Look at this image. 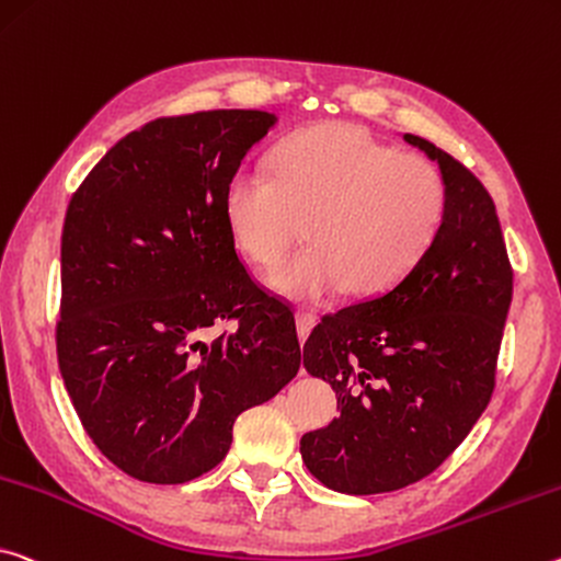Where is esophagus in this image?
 <instances>
[{
	"instance_id": "34e87169",
	"label": "esophagus",
	"mask_w": 561,
	"mask_h": 561,
	"mask_svg": "<svg viewBox=\"0 0 561 561\" xmlns=\"http://www.w3.org/2000/svg\"><path fill=\"white\" fill-rule=\"evenodd\" d=\"M314 324H317V314L312 312V309H297V329H299L301 340H307Z\"/></svg>"
}]
</instances>
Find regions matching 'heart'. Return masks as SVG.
Instances as JSON below:
<instances>
[{
	"label": "heart",
	"mask_w": 561,
	"mask_h": 561,
	"mask_svg": "<svg viewBox=\"0 0 561 561\" xmlns=\"http://www.w3.org/2000/svg\"><path fill=\"white\" fill-rule=\"evenodd\" d=\"M221 207L237 249L260 270L279 264L307 219L309 247L272 274L284 295L319 299L346 287L377 297L402 284L437 242L447 184L426 159L357 124L329 122L279 141L272 174L234 172Z\"/></svg>",
	"instance_id": "obj_1"
}]
</instances>
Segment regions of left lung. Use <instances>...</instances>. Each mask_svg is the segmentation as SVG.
Returning <instances> with one entry per match:
<instances>
[{"label": "left lung", "mask_w": 561, "mask_h": 561, "mask_svg": "<svg viewBox=\"0 0 561 561\" xmlns=\"http://www.w3.org/2000/svg\"><path fill=\"white\" fill-rule=\"evenodd\" d=\"M439 164L447 217L420 266L385 295L322 317L305 367L336 392L340 416L301 437L324 486L381 494L432 474L472 432L494 392L512 264L484 184L422 137Z\"/></svg>", "instance_id": "1"}]
</instances>
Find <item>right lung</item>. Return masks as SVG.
I'll use <instances>...</instances> for the list:
<instances>
[{
  "mask_svg": "<svg viewBox=\"0 0 561 561\" xmlns=\"http://www.w3.org/2000/svg\"><path fill=\"white\" fill-rule=\"evenodd\" d=\"M272 124L256 110L147 122L69 199L59 371L89 439L139 482L207 474L237 416L299 371L295 314L239 262L221 207Z\"/></svg>",
  "mask_w": 561,
  "mask_h": 561,
  "instance_id": "obj_1",
  "label": "right lung"
}]
</instances>
